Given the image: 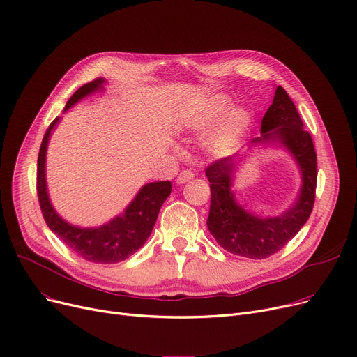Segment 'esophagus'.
Masks as SVG:
<instances>
[{"instance_id": "obj_1", "label": "esophagus", "mask_w": 357, "mask_h": 357, "mask_svg": "<svg viewBox=\"0 0 357 357\" xmlns=\"http://www.w3.org/2000/svg\"><path fill=\"white\" fill-rule=\"evenodd\" d=\"M194 176H195V174L192 172V170H182V172L179 174V176H178V179H176V182L178 183H187V182H190L191 179H194Z\"/></svg>"}]
</instances>
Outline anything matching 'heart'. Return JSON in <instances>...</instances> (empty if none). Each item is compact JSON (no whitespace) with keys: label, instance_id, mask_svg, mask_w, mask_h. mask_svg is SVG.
Returning <instances> with one entry per match:
<instances>
[{"label":"heart","instance_id":"heart-1","mask_svg":"<svg viewBox=\"0 0 357 357\" xmlns=\"http://www.w3.org/2000/svg\"><path fill=\"white\" fill-rule=\"evenodd\" d=\"M231 105H234V99L225 93L199 98L185 107L179 122L185 131L191 134H203L214 126L216 121L231 107ZM251 122L250 112L243 107H234L207 134L204 149L214 158L231 156L242 147L248 132L251 130Z\"/></svg>","mask_w":357,"mask_h":357}]
</instances>
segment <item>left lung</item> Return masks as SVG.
Returning a JSON list of instances; mask_svg holds the SVG:
<instances>
[{
    "mask_svg": "<svg viewBox=\"0 0 357 357\" xmlns=\"http://www.w3.org/2000/svg\"><path fill=\"white\" fill-rule=\"evenodd\" d=\"M250 150L268 146L284 149L301 172V190L291 207L278 215H258L236 199L234 181L241 162L220 159L207 167L211 203L207 227L223 250L239 257L262 259L282 248L303 227L311 215L317 187V153L312 138L303 130L296 106L286 90L277 86L274 99L261 121V137Z\"/></svg>",
    "mask_w": 357,
    "mask_h": 357,
    "instance_id": "8db88e82",
    "label": "left lung"
}]
</instances>
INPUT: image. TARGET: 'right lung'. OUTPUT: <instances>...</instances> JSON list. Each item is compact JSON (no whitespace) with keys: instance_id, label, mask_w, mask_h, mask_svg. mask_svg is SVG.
Returning <instances> with one entry per match:
<instances>
[{"instance_id":"1","label":"right lung","mask_w":357,"mask_h":357,"mask_svg":"<svg viewBox=\"0 0 357 357\" xmlns=\"http://www.w3.org/2000/svg\"><path fill=\"white\" fill-rule=\"evenodd\" d=\"M105 79H96L77 90L68 99L64 112L80 100L103 91ZM61 118H55L46 130L38 158V197L46 225L63 241L71 251L77 252L87 261L98 264H115L131 257L146 243L158 220L162 204L172 191L169 181L150 182L142 187L134 199L111 222L98 227H82L68 223L54 208L48 185H46V150L50 138Z\"/></svg>"}]
</instances>
